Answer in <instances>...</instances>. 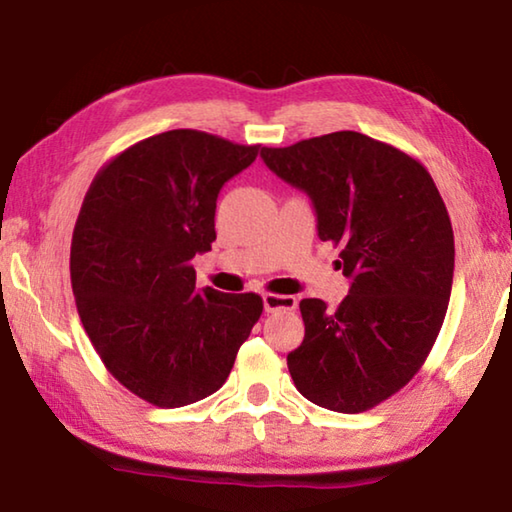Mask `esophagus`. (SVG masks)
<instances>
[{
	"mask_svg": "<svg viewBox=\"0 0 512 512\" xmlns=\"http://www.w3.org/2000/svg\"><path fill=\"white\" fill-rule=\"evenodd\" d=\"M262 300H264V309L268 311V314H273V311H293L298 305L296 298L280 296V293H264Z\"/></svg>",
	"mask_w": 512,
	"mask_h": 512,
	"instance_id": "1",
	"label": "esophagus"
}]
</instances>
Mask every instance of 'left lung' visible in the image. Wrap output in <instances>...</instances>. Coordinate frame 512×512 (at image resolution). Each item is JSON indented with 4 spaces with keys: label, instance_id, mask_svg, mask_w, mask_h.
Wrapping results in <instances>:
<instances>
[{
    "label": "left lung",
    "instance_id": "1",
    "mask_svg": "<svg viewBox=\"0 0 512 512\" xmlns=\"http://www.w3.org/2000/svg\"><path fill=\"white\" fill-rule=\"evenodd\" d=\"M262 158L311 198L318 237L341 248L336 268L350 277L334 311L300 302L293 384L323 409L368 411L409 384L443 327L454 277L447 207L418 160L354 131L264 146Z\"/></svg>",
    "mask_w": 512,
    "mask_h": 512
}]
</instances>
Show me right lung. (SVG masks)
I'll list each match as a JSON object with an SVG mask.
<instances>
[{
	"label": "right lung",
	"instance_id": "obj_1",
	"mask_svg": "<svg viewBox=\"0 0 512 512\" xmlns=\"http://www.w3.org/2000/svg\"><path fill=\"white\" fill-rule=\"evenodd\" d=\"M259 144L178 128L115 155L85 194L69 273L81 323L121 386L160 409L212 395L262 316L257 293L196 289L221 187Z\"/></svg>",
	"mask_w": 512,
	"mask_h": 512
}]
</instances>
